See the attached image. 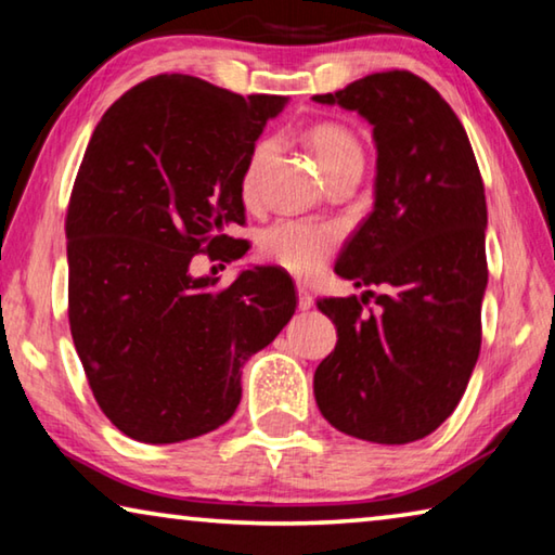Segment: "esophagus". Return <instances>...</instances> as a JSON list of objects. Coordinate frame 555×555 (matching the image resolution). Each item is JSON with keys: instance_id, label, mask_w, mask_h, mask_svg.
<instances>
[{"instance_id": "34e87169", "label": "esophagus", "mask_w": 555, "mask_h": 555, "mask_svg": "<svg viewBox=\"0 0 555 555\" xmlns=\"http://www.w3.org/2000/svg\"><path fill=\"white\" fill-rule=\"evenodd\" d=\"M296 291H298V308L300 311H308V308H313V294L311 291H308L306 286H296Z\"/></svg>"}]
</instances>
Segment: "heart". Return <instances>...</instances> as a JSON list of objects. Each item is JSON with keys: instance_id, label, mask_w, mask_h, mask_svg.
<instances>
[{"instance_id": "obj_1", "label": "heart", "mask_w": 555, "mask_h": 555, "mask_svg": "<svg viewBox=\"0 0 555 555\" xmlns=\"http://www.w3.org/2000/svg\"><path fill=\"white\" fill-rule=\"evenodd\" d=\"M308 144H311L325 176L337 166L362 162L364 158L360 139L340 121H318V125L308 129ZM271 154H274V142L271 139H261L251 149L240 181L244 201L257 198L259 178ZM337 242H340V230L335 224L313 220H279L261 232L259 255L271 261V264L291 271V274L311 276L315 271H321L325 261L333 257Z\"/></svg>"}]
</instances>
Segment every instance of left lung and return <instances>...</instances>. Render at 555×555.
Returning <instances> with one entry per match:
<instances>
[{"mask_svg":"<svg viewBox=\"0 0 555 555\" xmlns=\"http://www.w3.org/2000/svg\"><path fill=\"white\" fill-rule=\"evenodd\" d=\"M313 100L370 119L379 152L374 210L335 264L370 291L318 300L337 345L315 370V401L343 434L403 446L455 411L480 354L482 176L453 107L411 70L364 75Z\"/></svg>","mask_w":555,"mask_h":555,"instance_id":"obj_1","label":"left lung"}]
</instances>
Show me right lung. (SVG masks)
Returning <instances> with one entry per match:
<instances>
[{
	"mask_svg": "<svg viewBox=\"0 0 555 555\" xmlns=\"http://www.w3.org/2000/svg\"><path fill=\"white\" fill-rule=\"evenodd\" d=\"M284 95H237L183 73L127 90L98 121L75 176L68 321L102 413L142 443L210 434L237 409L240 370L296 311L291 276L230 286L191 261H234L247 240L242 171Z\"/></svg>",
	"mask_w": 555,
	"mask_h": 555,
	"instance_id": "obj_1",
	"label": "right lung"
}]
</instances>
